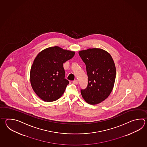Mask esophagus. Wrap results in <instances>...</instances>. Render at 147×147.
<instances>
[{
    "instance_id": "esophagus-1",
    "label": "esophagus",
    "mask_w": 147,
    "mask_h": 147,
    "mask_svg": "<svg viewBox=\"0 0 147 147\" xmlns=\"http://www.w3.org/2000/svg\"><path fill=\"white\" fill-rule=\"evenodd\" d=\"M73 83L76 84H78V81L77 80H75L73 81Z\"/></svg>"
}]
</instances>
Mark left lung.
Listing matches in <instances>:
<instances>
[{
    "label": "left lung",
    "instance_id": "8db88e82",
    "mask_svg": "<svg viewBox=\"0 0 147 147\" xmlns=\"http://www.w3.org/2000/svg\"><path fill=\"white\" fill-rule=\"evenodd\" d=\"M86 66L88 77L87 88L81 90L82 97L90 105H97L109 97L114 86L116 69L109 53L100 48L79 51Z\"/></svg>",
    "mask_w": 147,
    "mask_h": 147
}]
</instances>
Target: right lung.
I'll use <instances>...</instances> for the list:
<instances>
[{"instance_id":"right-lung-1","label":"right lung","mask_w":147,"mask_h":147,"mask_svg":"<svg viewBox=\"0 0 147 147\" xmlns=\"http://www.w3.org/2000/svg\"><path fill=\"white\" fill-rule=\"evenodd\" d=\"M75 51L58 46L42 50L31 66V87L38 97L46 102L54 101L62 96L69 81L65 78L63 63L71 59Z\"/></svg>"}]
</instances>
